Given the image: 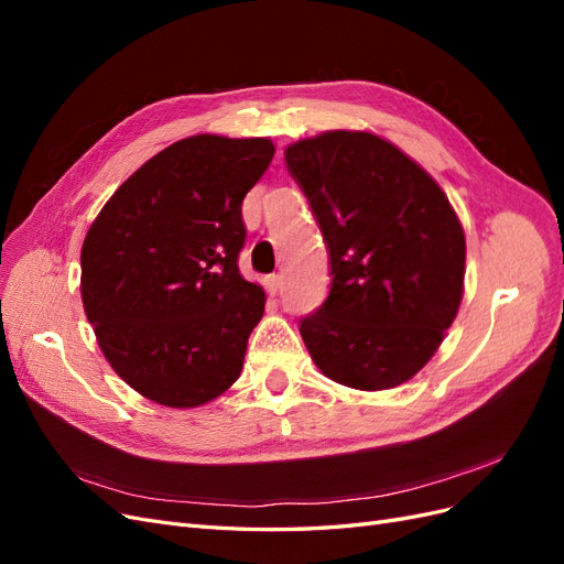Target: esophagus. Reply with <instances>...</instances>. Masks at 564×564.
I'll list each match as a JSON object with an SVG mask.
<instances>
[{
    "mask_svg": "<svg viewBox=\"0 0 564 564\" xmlns=\"http://www.w3.org/2000/svg\"><path fill=\"white\" fill-rule=\"evenodd\" d=\"M265 284H268V292L270 294H278L280 289H282V275H268Z\"/></svg>",
    "mask_w": 564,
    "mask_h": 564,
    "instance_id": "esophagus-1",
    "label": "esophagus"
}]
</instances>
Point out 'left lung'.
I'll return each instance as SVG.
<instances>
[{
    "mask_svg": "<svg viewBox=\"0 0 564 564\" xmlns=\"http://www.w3.org/2000/svg\"><path fill=\"white\" fill-rule=\"evenodd\" d=\"M289 172L329 247L332 289L301 336L324 377L395 388L425 367L458 313L464 226L437 181L371 131L286 145Z\"/></svg>",
    "mask_w": 564,
    "mask_h": 564,
    "instance_id": "1",
    "label": "left lung"
}]
</instances>
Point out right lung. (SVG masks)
<instances>
[{
  "mask_svg": "<svg viewBox=\"0 0 564 564\" xmlns=\"http://www.w3.org/2000/svg\"><path fill=\"white\" fill-rule=\"evenodd\" d=\"M270 139L197 133L117 187L82 245V303L106 360L143 398L191 409L237 381L265 292L237 268L242 199Z\"/></svg>",
  "mask_w": 564,
  "mask_h": 564,
  "instance_id": "right-lung-1",
  "label": "right lung"
}]
</instances>
